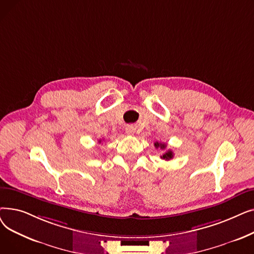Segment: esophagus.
Masks as SVG:
<instances>
[{
  "label": "esophagus",
  "mask_w": 254,
  "mask_h": 254,
  "mask_svg": "<svg viewBox=\"0 0 254 254\" xmlns=\"http://www.w3.org/2000/svg\"><path fill=\"white\" fill-rule=\"evenodd\" d=\"M126 131H127V135H132L135 132V127H132V126H127L126 127Z\"/></svg>",
  "instance_id": "obj_1"
}]
</instances>
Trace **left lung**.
<instances>
[{
    "instance_id": "1",
    "label": "left lung",
    "mask_w": 254,
    "mask_h": 254,
    "mask_svg": "<svg viewBox=\"0 0 254 254\" xmlns=\"http://www.w3.org/2000/svg\"><path fill=\"white\" fill-rule=\"evenodd\" d=\"M154 146H155L156 149H157V148H161L162 150H165L166 147H167V144H166V143L155 142V143H154ZM173 156H174V153H173L172 150L169 149V150L165 151V153H164L163 155H161V158H162V159H165V161H170V159L173 158Z\"/></svg>"
}]
</instances>
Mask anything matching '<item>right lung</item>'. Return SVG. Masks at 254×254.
I'll return each mask as SVG.
<instances>
[{
  "instance_id": "right-lung-1",
  "label": "right lung",
  "mask_w": 254,
  "mask_h": 254,
  "mask_svg": "<svg viewBox=\"0 0 254 254\" xmlns=\"http://www.w3.org/2000/svg\"><path fill=\"white\" fill-rule=\"evenodd\" d=\"M99 142H100V143H101V140H100V141H99Z\"/></svg>"
}]
</instances>
